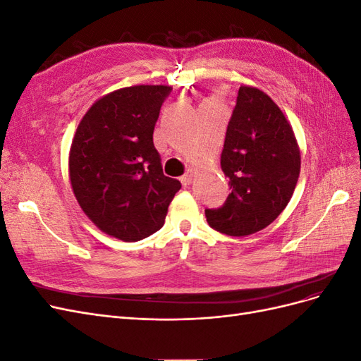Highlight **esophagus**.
<instances>
[{"label":"esophagus","instance_id":"obj_1","mask_svg":"<svg viewBox=\"0 0 361 361\" xmlns=\"http://www.w3.org/2000/svg\"><path fill=\"white\" fill-rule=\"evenodd\" d=\"M192 178H194V171L190 169V170H187V173H185L183 176L180 178V182H182L183 187H188V185H191Z\"/></svg>","mask_w":361,"mask_h":361}]
</instances>
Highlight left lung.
<instances>
[{
    "label": "left lung",
    "instance_id": "8db88e82",
    "mask_svg": "<svg viewBox=\"0 0 361 361\" xmlns=\"http://www.w3.org/2000/svg\"><path fill=\"white\" fill-rule=\"evenodd\" d=\"M301 167L290 123L256 87L241 85L227 125L221 169L232 192L207 224L228 236H247L269 226L288 206Z\"/></svg>",
    "mask_w": 361,
    "mask_h": 361
}]
</instances>
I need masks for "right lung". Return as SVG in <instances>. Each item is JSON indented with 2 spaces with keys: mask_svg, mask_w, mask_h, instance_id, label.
I'll return each mask as SVG.
<instances>
[{
  "mask_svg": "<svg viewBox=\"0 0 361 361\" xmlns=\"http://www.w3.org/2000/svg\"><path fill=\"white\" fill-rule=\"evenodd\" d=\"M169 85H134L96 101L76 128L71 185L106 235L135 243L158 232L180 182L162 173L154 129Z\"/></svg>",
  "mask_w": 361,
  "mask_h": 361,
  "instance_id": "right-lung-1",
  "label": "right lung"
}]
</instances>
